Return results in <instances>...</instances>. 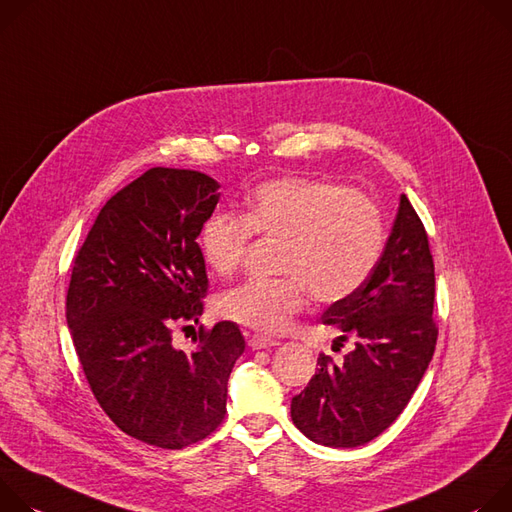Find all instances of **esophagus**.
Here are the masks:
<instances>
[{"instance_id":"34e87169","label":"esophagus","mask_w":512,"mask_h":512,"mask_svg":"<svg viewBox=\"0 0 512 512\" xmlns=\"http://www.w3.org/2000/svg\"><path fill=\"white\" fill-rule=\"evenodd\" d=\"M248 346H250L252 350L274 348V346H278V339H272V337H266V335H260V333H256V335H252V337L248 339Z\"/></svg>"}]
</instances>
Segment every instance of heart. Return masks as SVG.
Listing matches in <instances>:
<instances>
[{
  "mask_svg": "<svg viewBox=\"0 0 512 512\" xmlns=\"http://www.w3.org/2000/svg\"><path fill=\"white\" fill-rule=\"evenodd\" d=\"M254 234L280 242L270 280H248L227 291L221 313L262 333L285 331L315 301L352 297L374 272L386 242L378 203L350 187L313 177H282L258 185L244 215L217 213L201 230V252L221 276L234 274Z\"/></svg>",
  "mask_w": 512,
  "mask_h": 512,
  "instance_id": "obj_1",
  "label": "heart"
}]
</instances>
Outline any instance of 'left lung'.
<instances>
[{
	"label": "left lung",
	"instance_id": "obj_1",
	"mask_svg": "<svg viewBox=\"0 0 512 512\" xmlns=\"http://www.w3.org/2000/svg\"><path fill=\"white\" fill-rule=\"evenodd\" d=\"M435 268L425 225L401 197L384 252L364 285L321 317L352 342L342 360L319 354L317 372L293 396L291 417L309 439L358 447L388 429L409 405L437 344Z\"/></svg>",
	"mask_w": 512,
	"mask_h": 512
}]
</instances>
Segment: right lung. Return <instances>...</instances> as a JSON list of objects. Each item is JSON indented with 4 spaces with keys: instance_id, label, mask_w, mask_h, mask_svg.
<instances>
[{
    "instance_id": "1",
    "label": "right lung",
    "mask_w": 512,
    "mask_h": 512,
    "mask_svg": "<svg viewBox=\"0 0 512 512\" xmlns=\"http://www.w3.org/2000/svg\"><path fill=\"white\" fill-rule=\"evenodd\" d=\"M217 189L197 170H146L101 207L73 262L67 323L89 388L124 433L162 449L221 425L227 378L246 348L232 321L201 325L191 352L173 346V331L203 313L197 238Z\"/></svg>"
}]
</instances>
